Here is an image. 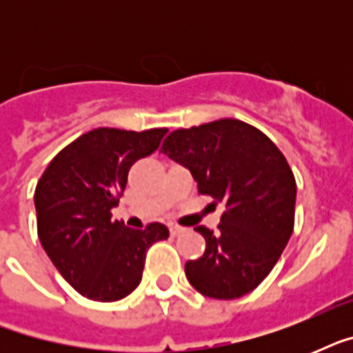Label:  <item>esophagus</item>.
Masks as SVG:
<instances>
[{"instance_id":"obj_1","label":"esophagus","mask_w":353,"mask_h":353,"mask_svg":"<svg viewBox=\"0 0 353 353\" xmlns=\"http://www.w3.org/2000/svg\"><path fill=\"white\" fill-rule=\"evenodd\" d=\"M181 232H185V229H183V227H177V225L170 227V234L172 236H179Z\"/></svg>"}]
</instances>
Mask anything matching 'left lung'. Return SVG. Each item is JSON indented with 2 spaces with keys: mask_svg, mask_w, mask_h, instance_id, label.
<instances>
[{
  "mask_svg": "<svg viewBox=\"0 0 353 353\" xmlns=\"http://www.w3.org/2000/svg\"><path fill=\"white\" fill-rule=\"evenodd\" d=\"M161 152L190 170L199 194L225 205L218 231L196 227L207 247L185 263L188 282L210 299L247 295L271 273L293 232L296 183L285 157L238 119L176 130Z\"/></svg>",
  "mask_w": 353,
  "mask_h": 353,
  "instance_id": "left-lung-1",
  "label": "left lung"
}]
</instances>
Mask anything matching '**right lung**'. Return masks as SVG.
<instances>
[{
	"label": "right lung",
	"mask_w": 353,
	"mask_h": 353,
	"mask_svg": "<svg viewBox=\"0 0 353 353\" xmlns=\"http://www.w3.org/2000/svg\"><path fill=\"white\" fill-rule=\"evenodd\" d=\"M166 128H97L65 146L36 185L38 238L63 279L91 301L130 295L143 279L146 249L168 238L163 223L144 231L112 220L135 161L159 148Z\"/></svg>",
	"instance_id": "add662e5"
}]
</instances>
